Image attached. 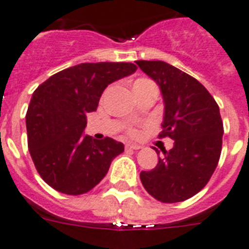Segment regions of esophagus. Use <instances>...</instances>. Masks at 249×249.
I'll list each match as a JSON object with an SVG mask.
<instances>
[{
	"label": "esophagus",
	"instance_id": "esophagus-1",
	"mask_svg": "<svg viewBox=\"0 0 249 249\" xmlns=\"http://www.w3.org/2000/svg\"><path fill=\"white\" fill-rule=\"evenodd\" d=\"M142 145H138V144H126L125 145V149H131V150H138L141 149Z\"/></svg>",
	"mask_w": 249,
	"mask_h": 249
}]
</instances>
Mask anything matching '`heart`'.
<instances>
[{"instance_id":"heart-1","label":"heart","mask_w":249,"mask_h":249,"mask_svg":"<svg viewBox=\"0 0 249 249\" xmlns=\"http://www.w3.org/2000/svg\"><path fill=\"white\" fill-rule=\"evenodd\" d=\"M148 81H149V79H147V78H139V79H137V81H135L134 86L141 85V83H144V82H148ZM129 134H130L131 137H137L138 131L135 130V129H129Z\"/></svg>"}]
</instances>
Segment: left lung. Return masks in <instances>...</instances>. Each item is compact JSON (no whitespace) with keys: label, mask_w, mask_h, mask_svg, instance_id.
I'll return each instance as SVG.
<instances>
[{"label":"left lung","mask_w":249,"mask_h":249,"mask_svg":"<svg viewBox=\"0 0 249 249\" xmlns=\"http://www.w3.org/2000/svg\"><path fill=\"white\" fill-rule=\"evenodd\" d=\"M137 64L156 81L163 97L158 137L175 141L172 149L162 150L164 156L153 170L142 171L141 181L158 201H185L205 187L218 166L224 133L219 106L197 79L176 67L162 60Z\"/></svg>","instance_id":"obj_1"}]
</instances>
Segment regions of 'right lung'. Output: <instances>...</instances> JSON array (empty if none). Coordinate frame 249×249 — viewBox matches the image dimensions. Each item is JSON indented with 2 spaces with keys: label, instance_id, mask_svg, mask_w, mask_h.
I'll return each mask as SVG.
<instances>
[{
  "label": "right lung",
  "instance_id": "right-lung-1",
  "mask_svg": "<svg viewBox=\"0 0 249 249\" xmlns=\"http://www.w3.org/2000/svg\"><path fill=\"white\" fill-rule=\"evenodd\" d=\"M133 63H81L60 71L34 91L26 112L28 147L41 178L67 195H82L106 176L124 144L83 134L110 83L137 71Z\"/></svg>",
  "mask_w": 249,
  "mask_h": 249
}]
</instances>
